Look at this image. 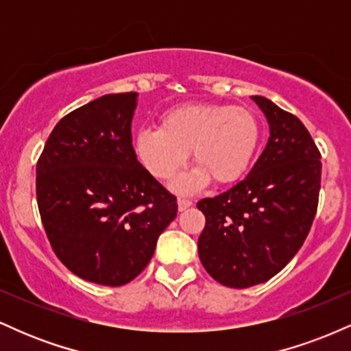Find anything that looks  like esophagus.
Returning a JSON list of instances; mask_svg holds the SVG:
<instances>
[{"label":"esophagus","mask_w":351,"mask_h":351,"mask_svg":"<svg viewBox=\"0 0 351 351\" xmlns=\"http://www.w3.org/2000/svg\"><path fill=\"white\" fill-rule=\"evenodd\" d=\"M191 206H193V201L191 199H188V198H180L178 199L180 211H184V209H188V208H191Z\"/></svg>","instance_id":"34e87169"}]
</instances>
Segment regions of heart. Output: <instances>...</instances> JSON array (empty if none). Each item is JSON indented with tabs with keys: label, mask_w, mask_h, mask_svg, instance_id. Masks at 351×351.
<instances>
[{
	"label": "heart",
	"mask_w": 351,
	"mask_h": 351,
	"mask_svg": "<svg viewBox=\"0 0 351 351\" xmlns=\"http://www.w3.org/2000/svg\"><path fill=\"white\" fill-rule=\"evenodd\" d=\"M259 145V125L247 108L188 104L165 112L162 127H145L135 135V152L155 178H175L189 152L198 168L178 183L183 191L219 184L244 175Z\"/></svg>",
	"instance_id": "b5f03b06"
}]
</instances>
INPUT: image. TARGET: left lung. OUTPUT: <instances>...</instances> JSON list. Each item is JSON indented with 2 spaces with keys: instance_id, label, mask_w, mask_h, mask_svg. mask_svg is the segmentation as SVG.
Masks as SVG:
<instances>
[{
  "instance_id": "1",
  "label": "left lung",
  "mask_w": 351,
  "mask_h": 351,
  "mask_svg": "<svg viewBox=\"0 0 351 351\" xmlns=\"http://www.w3.org/2000/svg\"><path fill=\"white\" fill-rule=\"evenodd\" d=\"M252 100L271 127L263 155L244 180L196 204L206 217L201 264L232 289L263 284L291 263L307 239L320 195L322 155L305 125L269 99Z\"/></svg>"
}]
</instances>
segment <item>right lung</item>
<instances>
[{"mask_svg": "<svg viewBox=\"0 0 351 351\" xmlns=\"http://www.w3.org/2000/svg\"><path fill=\"white\" fill-rule=\"evenodd\" d=\"M136 92L108 94L59 120L36 165V198L52 251L80 279L128 284L178 213L176 196L136 160Z\"/></svg>", "mask_w": 351, "mask_h": 351, "instance_id": "add662e5", "label": "right lung"}]
</instances>
